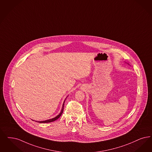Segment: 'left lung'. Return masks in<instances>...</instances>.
Returning <instances> with one entry per match:
<instances>
[{
    "mask_svg": "<svg viewBox=\"0 0 152 152\" xmlns=\"http://www.w3.org/2000/svg\"><path fill=\"white\" fill-rule=\"evenodd\" d=\"M128 64H128V63H127Z\"/></svg>",
    "mask_w": 152,
    "mask_h": 152,
    "instance_id": "obj_1",
    "label": "left lung"
}]
</instances>
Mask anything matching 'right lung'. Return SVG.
<instances>
[{"mask_svg": "<svg viewBox=\"0 0 152 152\" xmlns=\"http://www.w3.org/2000/svg\"><path fill=\"white\" fill-rule=\"evenodd\" d=\"M67 97H68V96H67ZM67 97H66L67 98ZM66 98L65 99V100H64V102L63 103V106H62V108H61V113L58 115L56 116H55L54 118H52V119H48V120H46V121H38V123H50V122H52V121H56V120H57L61 115V114H62V113H63V109H64V102H65V101H66Z\"/></svg>", "mask_w": 152, "mask_h": 152, "instance_id": "obj_1", "label": "right lung"}]
</instances>
